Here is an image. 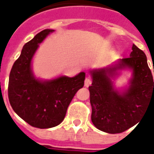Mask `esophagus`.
I'll use <instances>...</instances> for the list:
<instances>
[{
  "label": "esophagus",
  "instance_id": "obj_1",
  "mask_svg": "<svg viewBox=\"0 0 154 154\" xmlns=\"http://www.w3.org/2000/svg\"><path fill=\"white\" fill-rule=\"evenodd\" d=\"M91 84V80L89 77H87L85 79V87H89Z\"/></svg>",
  "mask_w": 154,
  "mask_h": 154
}]
</instances>
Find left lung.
<instances>
[{"label": "left lung", "mask_w": 154, "mask_h": 154, "mask_svg": "<svg viewBox=\"0 0 154 154\" xmlns=\"http://www.w3.org/2000/svg\"><path fill=\"white\" fill-rule=\"evenodd\" d=\"M132 50L129 57L117 64L91 71V121L104 132L119 134L129 129L139 123L149 104H154V81L147 57L134 44ZM127 67L133 70V77L128 89L119 94L113 88L110 78L118 70Z\"/></svg>", "instance_id": "8db88e82"}]
</instances>
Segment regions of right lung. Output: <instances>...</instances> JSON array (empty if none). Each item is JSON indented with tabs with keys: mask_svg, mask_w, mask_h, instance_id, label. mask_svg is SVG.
I'll return each instance as SVG.
<instances>
[{
	"mask_svg": "<svg viewBox=\"0 0 154 154\" xmlns=\"http://www.w3.org/2000/svg\"><path fill=\"white\" fill-rule=\"evenodd\" d=\"M53 29H44L24 45L10 73L8 97L12 109L33 127L48 129L58 125L67 107L80 88L83 87L85 72L73 77L62 76L50 81L36 79L31 61L38 44Z\"/></svg>",
	"mask_w": 154,
	"mask_h": 154,
	"instance_id": "1",
	"label": "right lung"
}]
</instances>
